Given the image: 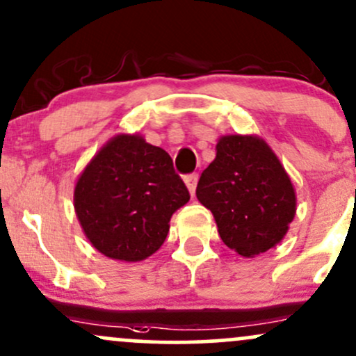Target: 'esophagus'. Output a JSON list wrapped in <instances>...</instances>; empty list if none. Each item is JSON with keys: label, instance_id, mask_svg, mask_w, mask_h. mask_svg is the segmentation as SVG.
<instances>
[{"label": "esophagus", "instance_id": "obj_1", "mask_svg": "<svg viewBox=\"0 0 356 356\" xmlns=\"http://www.w3.org/2000/svg\"><path fill=\"white\" fill-rule=\"evenodd\" d=\"M197 181H199V175L197 174H189V175H186V177H184V182H186L187 189H189L191 196H194V193H196Z\"/></svg>", "mask_w": 356, "mask_h": 356}]
</instances>
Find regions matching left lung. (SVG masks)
<instances>
[{
    "mask_svg": "<svg viewBox=\"0 0 356 356\" xmlns=\"http://www.w3.org/2000/svg\"><path fill=\"white\" fill-rule=\"evenodd\" d=\"M196 196L213 213L218 233L238 255H260L286 236L296 191L272 148L255 135H226L202 170Z\"/></svg>",
    "mask_w": 356,
    "mask_h": 356,
    "instance_id": "8db88e82",
    "label": "left lung"
}]
</instances>
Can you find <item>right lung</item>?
Returning a JSON list of instances; mask_svg holds the SVG:
<instances>
[{"mask_svg":"<svg viewBox=\"0 0 356 356\" xmlns=\"http://www.w3.org/2000/svg\"><path fill=\"white\" fill-rule=\"evenodd\" d=\"M170 155L140 135L113 136L86 165L74 209L97 252L140 261L165 241L172 214L189 201Z\"/></svg>","mask_w":356,"mask_h":356,"instance_id":"obj_1","label":"right lung"}]
</instances>
